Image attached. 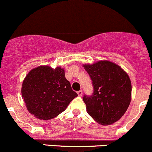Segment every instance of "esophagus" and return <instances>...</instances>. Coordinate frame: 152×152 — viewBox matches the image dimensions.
<instances>
[{
	"label": "esophagus",
	"instance_id": "esophagus-1",
	"mask_svg": "<svg viewBox=\"0 0 152 152\" xmlns=\"http://www.w3.org/2000/svg\"><path fill=\"white\" fill-rule=\"evenodd\" d=\"M77 94L78 96H82V91H78L77 92Z\"/></svg>",
	"mask_w": 152,
	"mask_h": 152
}]
</instances>
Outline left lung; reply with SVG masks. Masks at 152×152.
Here are the masks:
<instances>
[{"label": "left lung", "mask_w": 152, "mask_h": 152, "mask_svg": "<svg viewBox=\"0 0 152 152\" xmlns=\"http://www.w3.org/2000/svg\"><path fill=\"white\" fill-rule=\"evenodd\" d=\"M83 66L94 87L93 94L83 98L87 113L100 125H112L122 118L130 103L132 84L128 74L107 60Z\"/></svg>", "instance_id": "8db88e82"}]
</instances>
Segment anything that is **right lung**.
Masks as SVG:
<instances>
[{"label": "right lung", "mask_w": 152, "mask_h": 152, "mask_svg": "<svg viewBox=\"0 0 152 152\" xmlns=\"http://www.w3.org/2000/svg\"><path fill=\"white\" fill-rule=\"evenodd\" d=\"M22 96L29 113L42 120L56 118L78 96L65 78V71L49 66L32 69L24 79Z\"/></svg>", "instance_id": "1"}]
</instances>
